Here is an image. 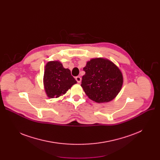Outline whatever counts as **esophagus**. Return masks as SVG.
<instances>
[{"instance_id":"34e87169","label":"esophagus","mask_w":160,"mask_h":160,"mask_svg":"<svg viewBox=\"0 0 160 160\" xmlns=\"http://www.w3.org/2000/svg\"><path fill=\"white\" fill-rule=\"evenodd\" d=\"M75 79H76V80L77 81V82H78V83H80L81 82V80H82L80 77H77L75 78Z\"/></svg>"}]
</instances>
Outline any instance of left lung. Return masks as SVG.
<instances>
[{
  "mask_svg": "<svg viewBox=\"0 0 160 160\" xmlns=\"http://www.w3.org/2000/svg\"><path fill=\"white\" fill-rule=\"evenodd\" d=\"M82 84L86 95L96 102L111 101L122 88V75L113 63L102 58L92 59L83 67Z\"/></svg>",
  "mask_w": 160,
  "mask_h": 160,
  "instance_id": "8db88e82",
  "label": "left lung"
}]
</instances>
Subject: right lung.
Instances as JSON below:
<instances>
[{
	"label": "right lung",
	"instance_id": "add662e5",
	"mask_svg": "<svg viewBox=\"0 0 160 160\" xmlns=\"http://www.w3.org/2000/svg\"><path fill=\"white\" fill-rule=\"evenodd\" d=\"M45 89L49 98H57L66 93L77 83L69 69H65L58 61L48 62L43 77Z\"/></svg>",
	"mask_w": 160,
	"mask_h": 160
}]
</instances>
